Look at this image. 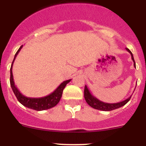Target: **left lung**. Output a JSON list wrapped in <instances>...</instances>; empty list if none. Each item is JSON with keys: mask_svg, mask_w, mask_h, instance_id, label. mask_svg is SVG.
<instances>
[{"mask_svg": "<svg viewBox=\"0 0 146 146\" xmlns=\"http://www.w3.org/2000/svg\"><path fill=\"white\" fill-rule=\"evenodd\" d=\"M126 50L131 54V59L133 60L134 66H135V60H134L133 55H132L131 52L128 48H126ZM131 96H130L129 97L127 98V99H125V100H123V101L121 102L111 103V104H110V103L103 102L99 100L97 98H96L94 95L91 94V93L90 92V91H89L88 88V87L86 86H85L84 89V97L85 99H86V102H87L91 108H94V109L99 110H102V111H111V110H113L118 109V108L123 107V105H125L126 103L129 101L130 99H131Z\"/></svg>", "mask_w": 146, "mask_h": 146, "instance_id": "8db88e82", "label": "left lung"}]
</instances>
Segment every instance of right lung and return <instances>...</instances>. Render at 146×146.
Instances as JSON below:
<instances>
[{
    "mask_svg": "<svg viewBox=\"0 0 146 146\" xmlns=\"http://www.w3.org/2000/svg\"><path fill=\"white\" fill-rule=\"evenodd\" d=\"M22 47H23V45L19 48L17 52L15 54L14 60H13L12 64H11V69H10V84H11V87L12 88L13 92H14L15 95L16 96L18 101L20 102V103H21L23 105H24L26 108H30V109H33L34 110H37V111H42V110H45L53 108L59 102L60 98L62 96V94H63V91H64V88L66 87L67 83H69L72 80H68L64 81L57 88L55 89L53 92L47 95V96H44V97L31 98L24 96L23 94L20 93V91L18 90L17 86H15L12 74L13 64H14V61H15V58H16L17 55H18Z\"/></svg>",
    "mask_w": 146,
    "mask_h": 146,
    "instance_id": "add662e5",
    "label": "right lung"
}]
</instances>
